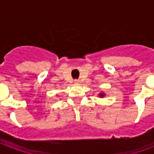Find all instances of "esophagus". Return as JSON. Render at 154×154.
Wrapping results in <instances>:
<instances>
[{"instance_id": "1", "label": "esophagus", "mask_w": 154, "mask_h": 154, "mask_svg": "<svg viewBox=\"0 0 154 154\" xmlns=\"http://www.w3.org/2000/svg\"><path fill=\"white\" fill-rule=\"evenodd\" d=\"M74 83L80 84L81 83V80H79V79H77V80H75V81H74Z\"/></svg>"}]
</instances>
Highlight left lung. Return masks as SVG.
Listing matches in <instances>:
<instances>
[{"mask_svg":"<svg viewBox=\"0 0 154 154\" xmlns=\"http://www.w3.org/2000/svg\"><path fill=\"white\" fill-rule=\"evenodd\" d=\"M106 96V94L104 93V92H100V93H99V95H98V97H104Z\"/></svg>","mask_w":154,"mask_h":154,"instance_id":"8db88e82","label":"left lung"}]
</instances>
